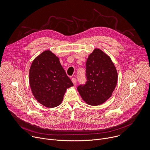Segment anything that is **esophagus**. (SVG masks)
<instances>
[{"label": "esophagus", "instance_id": "34e87169", "mask_svg": "<svg viewBox=\"0 0 150 150\" xmlns=\"http://www.w3.org/2000/svg\"><path fill=\"white\" fill-rule=\"evenodd\" d=\"M71 80H72V82H73L74 85H76V78H72Z\"/></svg>", "mask_w": 150, "mask_h": 150}]
</instances>
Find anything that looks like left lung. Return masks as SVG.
Here are the masks:
<instances>
[{
	"label": "left lung",
	"instance_id": "1",
	"mask_svg": "<svg viewBox=\"0 0 150 150\" xmlns=\"http://www.w3.org/2000/svg\"><path fill=\"white\" fill-rule=\"evenodd\" d=\"M87 81L77 90L87 104L98 105L109 100L117 82V72L110 57L96 48L86 62Z\"/></svg>",
	"mask_w": 150,
	"mask_h": 150
}]
</instances>
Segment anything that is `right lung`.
Wrapping results in <instances>:
<instances>
[{"mask_svg": "<svg viewBox=\"0 0 150 150\" xmlns=\"http://www.w3.org/2000/svg\"><path fill=\"white\" fill-rule=\"evenodd\" d=\"M29 83L35 100L47 108L59 105L67 89L74 85L59 57L49 50L34 59L29 71Z\"/></svg>", "mask_w": 150, "mask_h": 150, "instance_id": "right-lung-1", "label": "right lung"}]
</instances>
